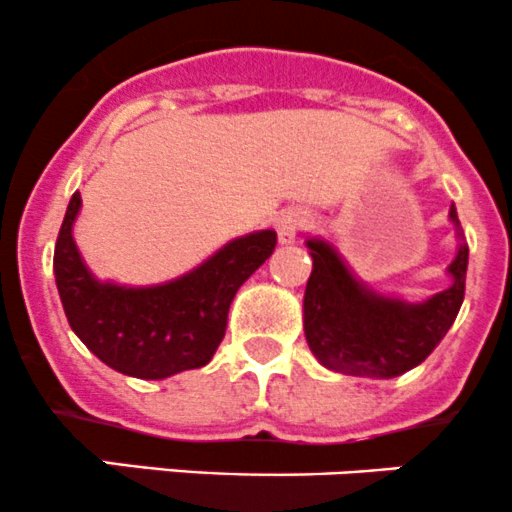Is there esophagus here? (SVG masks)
<instances>
[{
	"instance_id": "1",
	"label": "esophagus",
	"mask_w": 512,
	"mask_h": 512,
	"mask_svg": "<svg viewBox=\"0 0 512 512\" xmlns=\"http://www.w3.org/2000/svg\"><path fill=\"white\" fill-rule=\"evenodd\" d=\"M309 223H312V218H309V213H304V210H299V208L282 210L275 220L277 237H280L282 245H292L294 237H297V232L304 230V227H309Z\"/></svg>"
}]
</instances>
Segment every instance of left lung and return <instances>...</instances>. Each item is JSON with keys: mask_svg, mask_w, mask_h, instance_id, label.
<instances>
[{"mask_svg": "<svg viewBox=\"0 0 512 512\" xmlns=\"http://www.w3.org/2000/svg\"><path fill=\"white\" fill-rule=\"evenodd\" d=\"M458 250L448 265L451 287L423 302L374 292L322 237H309L312 275L304 289V337L317 361L337 374L394 379L438 347L466 294L468 245L451 205Z\"/></svg>", "mask_w": 512, "mask_h": 512, "instance_id": "8db88e82", "label": "left lung"}]
</instances>
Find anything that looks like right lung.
<instances>
[{
	"mask_svg": "<svg viewBox=\"0 0 512 512\" xmlns=\"http://www.w3.org/2000/svg\"><path fill=\"white\" fill-rule=\"evenodd\" d=\"M79 210L74 193L54 250L66 319L103 364L136 379H168L208 364L225 337L232 297L277 245L275 230H257L163 285H116L96 280L76 247Z\"/></svg>",
	"mask_w": 512,
	"mask_h": 512,
	"instance_id": "add662e5",
	"label": "right lung"
}]
</instances>
